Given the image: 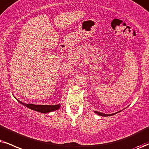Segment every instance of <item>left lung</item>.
Here are the masks:
<instances>
[{"instance_id": "obj_1", "label": "left lung", "mask_w": 149, "mask_h": 149, "mask_svg": "<svg viewBox=\"0 0 149 149\" xmlns=\"http://www.w3.org/2000/svg\"><path fill=\"white\" fill-rule=\"evenodd\" d=\"M119 112H121V111H119L118 112H116V113H113V114H104V113H100V112H98V111H95V113L97 114L98 115H100V116H102V117H108V116H112V115H115V114L119 113Z\"/></svg>"}]
</instances>
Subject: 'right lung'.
I'll list each match as a JSON object with an SVG mask.
<instances>
[{
  "instance_id": "1",
  "label": "right lung",
  "mask_w": 149,
  "mask_h": 149,
  "mask_svg": "<svg viewBox=\"0 0 149 149\" xmlns=\"http://www.w3.org/2000/svg\"><path fill=\"white\" fill-rule=\"evenodd\" d=\"M14 97L15 96L14 95ZM16 98V97H15ZM16 100L18 101L20 104H21L22 105L26 106L27 108H30V109L32 110V111H35L37 112H39V113H50V112L56 111V110H58L61 108V104H56V105H36V104H25V103L21 102L18 100V99L16 98Z\"/></svg>"
}]
</instances>
